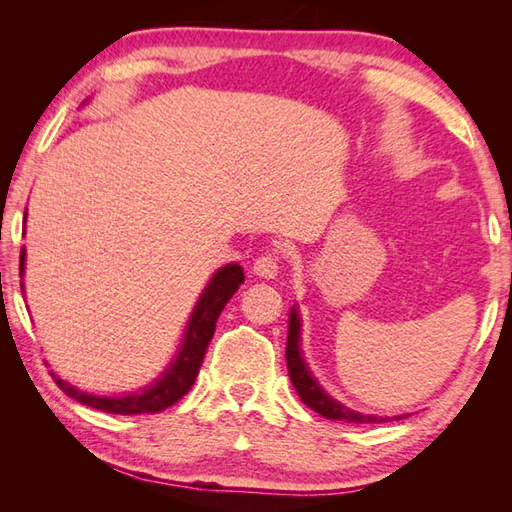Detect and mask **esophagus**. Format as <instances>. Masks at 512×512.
Masks as SVG:
<instances>
[{"instance_id": "1", "label": "esophagus", "mask_w": 512, "mask_h": 512, "mask_svg": "<svg viewBox=\"0 0 512 512\" xmlns=\"http://www.w3.org/2000/svg\"><path fill=\"white\" fill-rule=\"evenodd\" d=\"M279 262H281V259H279L277 250H268V253L259 255V257L255 259L253 270H255V273H257L259 277L273 279V277H277V273H279Z\"/></svg>"}]
</instances>
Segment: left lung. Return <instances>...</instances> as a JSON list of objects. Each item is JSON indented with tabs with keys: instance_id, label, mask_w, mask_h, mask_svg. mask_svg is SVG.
<instances>
[{
	"instance_id": "obj_1",
	"label": "left lung",
	"mask_w": 512,
	"mask_h": 512,
	"mask_svg": "<svg viewBox=\"0 0 512 512\" xmlns=\"http://www.w3.org/2000/svg\"><path fill=\"white\" fill-rule=\"evenodd\" d=\"M286 363H288L290 380H292V385H295L299 398L306 402V405L312 411H317L319 416L328 418V420L354 422V424H372V422H387L389 420V418H378V416H363V413H356L352 409H347V407L341 405V402H336L334 398H330L319 387V383L312 378L306 363H303V358H301L297 310H292V314H290L288 343H286Z\"/></svg>"
}]
</instances>
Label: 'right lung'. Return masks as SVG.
I'll use <instances>...</instances> for the list:
<instances>
[{"mask_svg": "<svg viewBox=\"0 0 512 512\" xmlns=\"http://www.w3.org/2000/svg\"><path fill=\"white\" fill-rule=\"evenodd\" d=\"M24 259H26V253L21 250L19 273H24ZM239 284H244V273L237 264H228V266L217 270L215 277L211 279V284L206 286V290L202 292L198 306H195V310L191 314L189 330L182 341L178 358L171 363L167 372L156 380V385L138 391V394H134V396L99 398V396L83 394V391L74 389L68 383H63L61 378L52 374L54 380H57V385L70 398L79 400V402H83V405H88L92 409L105 411V413H118V416H138V413L165 411L167 407L176 405V402L193 387L195 376H198L202 361H204L206 347H209V341L213 339L217 317H220V312L224 310L228 299L235 295Z\"/></svg>", "mask_w": 512, "mask_h": 512, "instance_id": "add662e5", "label": "right lung"}]
</instances>
